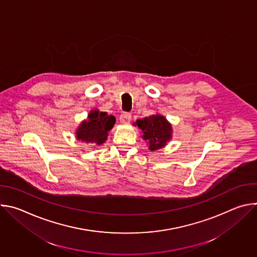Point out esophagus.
Returning a JSON list of instances; mask_svg holds the SVG:
<instances>
[{
  "instance_id": "esophagus-1",
  "label": "esophagus",
  "mask_w": 257,
  "mask_h": 257,
  "mask_svg": "<svg viewBox=\"0 0 257 257\" xmlns=\"http://www.w3.org/2000/svg\"><path fill=\"white\" fill-rule=\"evenodd\" d=\"M121 123H129L131 121V114L130 113H122L120 116Z\"/></svg>"
}]
</instances>
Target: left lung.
I'll return each mask as SVG.
<instances>
[{
    "instance_id": "1",
    "label": "left lung",
    "mask_w": 257,
    "mask_h": 257,
    "mask_svg": "<svg viewBox=\"0 0 257 257\" xmlns=\"http://www.w3.org/2000/svg\"><path fill=\"white\" fill-rule=\"evenodd\" d=\"M135 124L142 130V138L150 141V150L153 152L163 148L172 137V126L161 115L137 120Z\"/></svg>"
}]
</instances>
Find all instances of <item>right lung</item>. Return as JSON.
Wrapping results in <instances>:
<instances>
[{
    "instance_id": "obj_1",
    "label": "right lung",
    "mask_w": 257,
    "mask_h": 257,
    "mask_svg": "<svg viewBox=\"0 0 257 257\" xmlns=\"http://www.w3.org/2000/svg\"><path fill=\"white\" fill-rule=\"evenodd\" d=\"M115 122L114 116H107L106 113H99L95 109L89 113L88 120L79 126L76 132L77 139L99 145L106 140L107 131L113 128Z\"/></svg>"
}]
</instances>
